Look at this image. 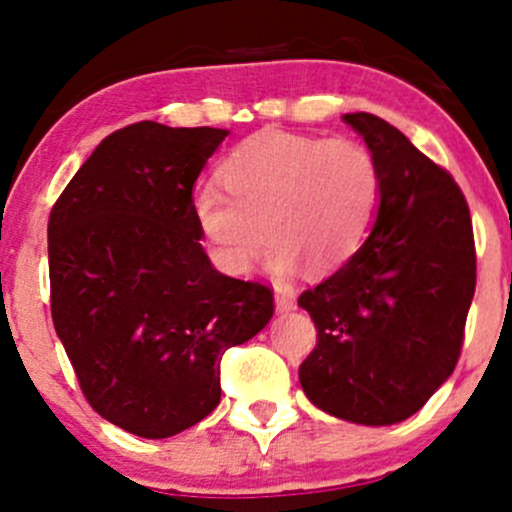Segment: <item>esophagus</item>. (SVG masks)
Listing matches in <instances>:
<instances>
[{
    "label": "esophagus",
    "instance_id": "1",
    "mask_svg": "<svg viewBox=\"0 0 512 512\" xmlns=\"http://www.w3.org/2000/svg\"><path fill=\"white\" fill-rule=\"evenodd\" d=\"M275 307H277V312H289V309L297 307V302H294V294L292 292H277Z\"/></svg>",
    "mask_w": 512,
    "mask_h": 512
}]
</instances>
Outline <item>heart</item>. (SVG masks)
<instances>
[{"mask_svg":"<svg viewBox=\"0 0 512 512\" xmlns=\"http://www.w3.org/2000/svg\"><path fill=\"white\" fill-rule=\"evenodd\" d=\"M220 185H200L193 218L220 270L242 275L272 237L267 267L334 272L361 250L381 203L376 158L354 138L262 131L232 148Z\"/></svg>","mask_w":512,"mask_h":512,"instance_id":"obj_1","label":"heart"}]
</instances>
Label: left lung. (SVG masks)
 Returning <instances> with one entry per match:
<instances>
[{
	"mask_svg": "<svg viewBox=\"0 0 512 512\" xmlns=\"http://www.w3.org/2000/svg\"><path fill=\"white\" fill-rule=\"evenodd\" d=\"M381 173L369 237L299 294L317 347L299 384L317 409L364 426L414 416L453 374L476 292L471 210L451 173L374 113H347Z\"/></svg>",
	"mask_w": 512,
	"mask_h": 512,
	"instance_id": "1",
	"label": "left lung"
}]
</instances>
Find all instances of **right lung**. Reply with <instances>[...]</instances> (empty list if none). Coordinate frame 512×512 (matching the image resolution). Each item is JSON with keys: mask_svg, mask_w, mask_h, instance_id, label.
<instances>
[{"mask_svg": "<svg viewBox=\"0 0 512 512\" xmlns=\"http://www.w3.org/2000/svg\"><path fill=\"white\" fill-rule=\"evenodd\" d=\"M230 131L141 121L98 143L49 215L51 319L98 416L168 438L220 404V359L275 312L210 265L193 185Z\"/></svg>", "mask_w": 512, "mask_h": 512, "instance_id": "1", "label": "right lung"}]
</instances>
